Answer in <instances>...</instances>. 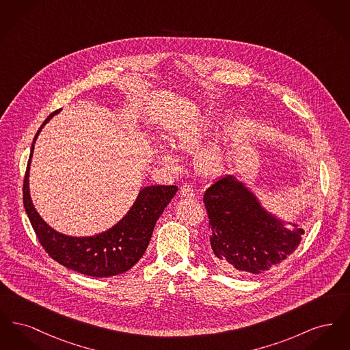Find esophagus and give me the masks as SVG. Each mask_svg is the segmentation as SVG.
<instances>
[{"instance_id": "esophagus-1", "label": "esophagus", "mask_w": 350, "mask_h": 350, "mask_svg": "<svg viewBox=\"0 0 350 350\" xmlns=\"http://www.w3.org/2000/svg\"><path fill=\"white\" fill-rule=\"evenodd\" d=\"M180 194L183 198H193L194 197V190H193L191 186L183 185V187L180 189Z\"/></svg>"}]
</instances>
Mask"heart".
<instances>
[{
    "mask_svg": "<svg viewBox=\"0 0 350 350\" xmlns=\"http://www.w3.org/2000/svg\"><path fill=\"white\" fill-rule=\"evenodd\" d=\"M214 124L210 119H203L198 124L189 127L177 133L172 139V148L181 152H196L200 150L203 143L210 137L213 133ZM157 157L165 167L176 169L178 167V160L170 150L159 147ZM228 161V152L227 147L223 142L217 140L203 150H200L197 154V167L202 174L204 176H217L220 174Z\"/></svg>",
    "mask_w": 350,
    "mask_h": 350,
    "instance_id": "obj_1",
    "label": "heart"
}]
</instances>
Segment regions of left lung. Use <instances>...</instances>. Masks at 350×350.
<instances>
[{"label":"left lung","mask_w":350,"mask_h":350,"mask_svg":"<svg viewBox=\"0 0 350 350\" xmlns=\"http://www.w3.org/2000/svg\"><path fill=\"white\" fill-rule=\"evenodd\" d=\"M214 260L223 269L261 274L298 248L304 230L269 213L250 187L227 174L203 196Z\"/></svg>","instance_id":"8db88e82"}]
</instances>
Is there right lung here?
<instances>
[{
	"label": "right lung",
	"instance_id": "right-lung-1",
	"mask_svg": "<svg viewBox=\"0 0 350 350\" xmlns=\"http://www.w3.org/2000/svg\"><path fill=\"white\" fill-rule=\"evenodd\" d=\"M60 110L43 122L33 137L23 181V206L39 243L56 262L89 277H111L122 274L142 258L150 244L157 219L177 193L174 185H152L142 189L129 213L105 232L75 237L55 231L40 217L30 197L29 174L33 144L44 124Z\"/></svg>",
	"mask_w": 350,
	"mask_h": 350
}]
</instances>
